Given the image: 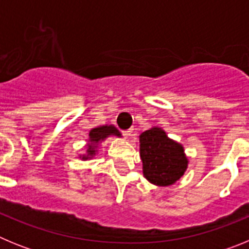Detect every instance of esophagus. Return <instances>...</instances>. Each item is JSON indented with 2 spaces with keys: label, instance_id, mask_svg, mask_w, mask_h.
Masks as SVG:
<instances>
[{
  "label": "esophagus",
  "instance_id": "34e87169",
  "mask_svg": "<svg viewBox=\"0 0 249 249\" xmlns=\"http://www.w3.org/2000/svg\"><path fill=\"white\" fill-rule=\"evenodd\" d=\"M132 132H133V128L126 129V131H122V135L124 136V137H129V136H132Z\"/></svg>",
  "mask_w": 249,
  "mask_h": 249
}]
</instances>
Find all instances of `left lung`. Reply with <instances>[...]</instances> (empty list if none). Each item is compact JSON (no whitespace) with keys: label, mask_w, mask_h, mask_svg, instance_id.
<instances>
[{"label":"left lung","mask_w":249,"mask_h":249,"mask_svg":"<svg viewBox=\"0 0 249 249\" xmlns=\"http://www.w3.org/2000/svg\"><path fill=\"white\" fill-rule=\"evenodd\" d=\"M140 155L143 176L156 186L176 183L188 166L183 146L168 138L160 127H152L141 133Z\"/></svg>","instance_id":"obj_1"}]
</instances>
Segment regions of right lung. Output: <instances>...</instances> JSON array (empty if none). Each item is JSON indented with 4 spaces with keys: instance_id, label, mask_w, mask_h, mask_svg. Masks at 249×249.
Returning a JSON list of instances; mask_svg holds the SVG:
<instances>
[{
    "instance_id": "1",
    "label": "right lung",
    "mask_w": 249,
    "mask_h": 249,
    "mask_svg": "<svg viewBox=\"0 0 249 249\" xmlns=\"http://www.w3.org/2000/svg\"><path fill=\"white\" fill-rule=\"evenodd\" d=\"M89 144H87V153L83 156L82 160H89V158L93 157L97 153V147L98 143H101V141H105L106 138L109 136H118L120 137L121 133L114 126H101L97 128H92L89 131Z\"/></svg>"
}]
</instances>
